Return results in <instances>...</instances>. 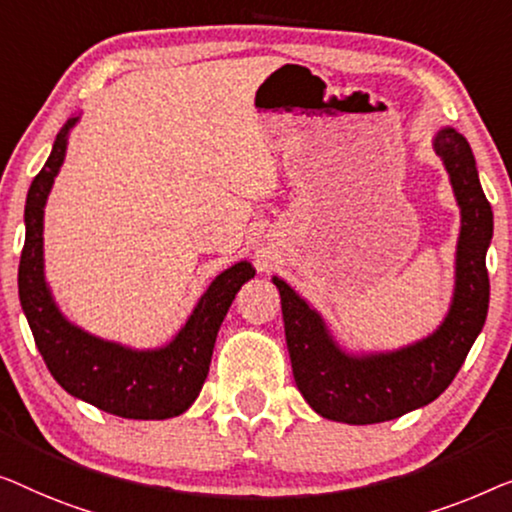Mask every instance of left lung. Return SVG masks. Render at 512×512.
Listing matches in <instances>:
<instances>
[{
    "instance_id": "left-lung-1",
    "label": "left lung",
    "mask_w": 512,
    "mask_h": 512,
    "mask_svg": "<svg viewBox=\"0 0 512 512\" xmlns=\"http://www.w3.org/2000/svg\"><path fill=\"white\" fill-rule=\"evenodd\" d=\"M462 208L457 246V287L450 313L424 341L397 352L350 357L331 341L320 315L285 280L273 278L280 304L294 383L322 417L348 424L387 422L434 401L462 369L487 318V246L492 206L482 192L469 141L452 127L434 139Z\"/></svg>"
}]
</instances>
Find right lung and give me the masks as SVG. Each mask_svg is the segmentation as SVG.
<instances>
[{
    "label": "right lung",
    "instance_id": "right-lung-1",
    "mask_svg": "<svg viewBox=\"0 0 512 512\" xmlns=\"http://www.w3.org/2000/svg\"><path fill=\"white\" fill-rule=\"evenodd\" d=\"M71 118L57 134L48 162L34 176L25 204V246L18 266V294L34 343L53 378L71 397L127 420H167L185 413L208 376L215 336L241 285L255 276L239 262L213 280L190 320L167 348L136 352L69 325L43 280V206L62 167Z\"/></svg>",
    "mask_w": 512,
    "mask_h": 512
}]
</instances>
